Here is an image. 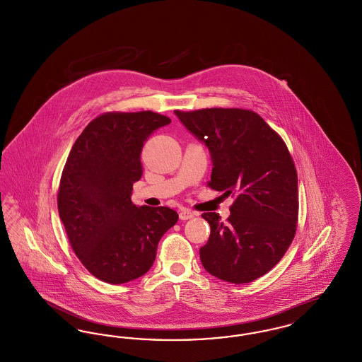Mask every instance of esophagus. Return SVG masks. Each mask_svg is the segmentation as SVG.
<instances>
[{"label": "esophagus", "instance_id": "1", "mask_svg": "<svg viewBox=\"0 0 362 362\" xmlns=\"http://www.w3.org/2000/svg\"><path fill=\"white\" fill-rule=\"evenodd\" d=\"M194 216H197V213H194L192 210L186 209V207H182V209L179 210V217H180V220H189V218H192Z\"/></svg>", "mask_w": 362, "mask_h": 362}]
</instances>
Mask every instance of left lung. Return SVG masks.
Here are the masks:
<instances>
[{"mask_svg": "<svg viewBox=\"0 0 362 362\" xmlns=\"http://www.w3.org/2000/svg\"><path fill=\"white\" fill-rule=\"evenodd\" d=\"M213 161L207 186L235 198L226 223L204 213L210 236L199 250L207 273L248 284L269 273L292 244L298 220L297 171L281 136L243 108L175 110Z\"/></svg>", "mask_w": 362, "mask_h": 362, "instance_id": "obj_1", "label": "left lung"}]
</instances>
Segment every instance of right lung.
Returning <instances> with one entry per match:
<instances>
[{"instance_id":"right-lung-1","label":"right lung","mask_w":362,"mask_h":362,"mask_svg":"<svg viewBox=\"0 0 362 362\" xmlns=\"http://www.w3.org/2000/svg\"><path fill=\"white\" fill-rule=\"evenodd\" d=\"M168 123L153 111L104 112L88 123L68 156L57 195L59 217L77 258L107 284L144 276L179 218L170 207L132 202L142 146Z\"/></svg>"}]
</instances>
